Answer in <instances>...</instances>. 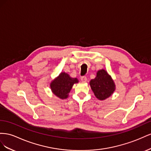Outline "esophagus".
I'll list each match as a JSON object with an SVG mask.
<instances>
[{"instance_id": "1", "label": "esophagus", "mask_w": 151, "mask_h": 151, "mask_svg": "<svg viewBox=\"0 0 151 151\" xmlns=\"http://www.w3.org/2000/svg\"><path fill=\"white\" fill-rule=\"evenodd\" d=\"M80 80H81V81H82V82H86V81H87V77H86L85 76H81V78H80Z\"/></svg>"}]
</instances>
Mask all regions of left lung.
I'll list each match as a JSON object with an SVG mask.
<instances>
[{"mask_svg":"<svg viewBox=\"0 0 151 151\" xmlns=\"http://www.w3.org/2000/svg\"><path fill=\"white\" fill-rule=\"evenodd\" d=\"M90 85L95 96L99 100L108 98L115 90L114 81L104 70L97 71L96 78L90 80Z\"/></svg>","mask_w":151,"mask_h":151,"instance_id":"obj_1","label":"left lung"}]
</instances>
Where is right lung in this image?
Returning a JSON list of instances; mask_svg holds the SVG:
<instances>
[{
    "instance_id": "add662e5",
    "label": "right lung",
    "mask_w": 151,
    "mask_h": 151,
    "mask_svg": "<svg viewBox=\"0 0 151 151\" xmlns=\"http://www.w3.org/2000/svg\"><path fill=\"white\" fill-rule=\"evenodd\" d=\"M77 78H73L66 73H61L58 78L50 83V88L52 92L60 99H66L72 88L73 85L78 83Z\"/></svg>"
}]
</instances>
